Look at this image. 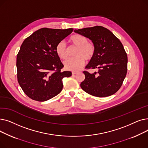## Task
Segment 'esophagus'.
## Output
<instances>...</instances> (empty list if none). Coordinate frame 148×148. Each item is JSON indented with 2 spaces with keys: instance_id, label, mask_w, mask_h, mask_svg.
<instances>
[{
  "instance_id": "1",
  "label": "esophagus",
  "mask_w": 148,
  "mask_h": 148,
  "mask_svg": "<svg viewBox=\"0 0 148 148\" xmlns=\"http://www.w3.org/2000/svg\"><path fill=\"white\" fill-rule=\"evenodd\" d=\"M77 73H78V72H77V71H73V72H72V74H73V75L76 74H77Z\"/></svg>"
}]
</instances>
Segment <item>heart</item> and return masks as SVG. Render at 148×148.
<instances>
[{"label":"heart","mask_w":148,"mask_h":148,"mask_svg":"<svg viewBox=\"0 0 148 148\" xmlns=\"http://www.w3.org/2000/svg\"><path fill=\"white\" fill-rule=\"evenodd\" d=\"M69 42L73 45L77 47L74 56L75 58H69L64 62L66 69L76 71L83 67L85 59L90 60L95 53V44L84 36L79 34L72 35L69 38ZM56 53L61 59L65 60L68 58V50L64 41H60L56 46Z\"/></svg>","instance_id":"1"}]
</instances>
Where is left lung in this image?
Here are the masks:
<instances>
[{
	"label": "left lung",
	"mask_w": 148,
	"mask_h": 148,
	"mask_svg": "<svg viewBox=\"0 0 148 148\" xmlns=\"http://www.w3.org/2000/svg\"><path fill=\"white\" fill-rule=\"evenodd\" d=\"M75 33L86 36L95 46L94 56L86 69H98V72L84 71L85 79L80 84L88 94L98 97L110 96L121 87L127 72L128 58L123 46L111 31L96 26L78 30Z\"/></svg>",
	"instance_id": "obj_1"
}]
</instances>
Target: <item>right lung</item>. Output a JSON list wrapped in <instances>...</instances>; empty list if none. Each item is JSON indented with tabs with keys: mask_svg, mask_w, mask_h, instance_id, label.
<instances>
[{
	"mask_svg": "<svg viewBox=\"0 0 148 148\" xmlns=\"http://www.w3.org/2000/svg\"><path fill=\"white\" fill-rule=\"evenodd\" d=\"M73 31L42 28L22 43L17 56V79L30 98L42 102L53 98L62 91L63 78L71 76V71H61L64 65L55 49Z\"/></svg>",
	"mask_w": 148,
	"mask_h": 148,
	"instance_id": "1",
	"label": "right lung"
}]
</instances>
